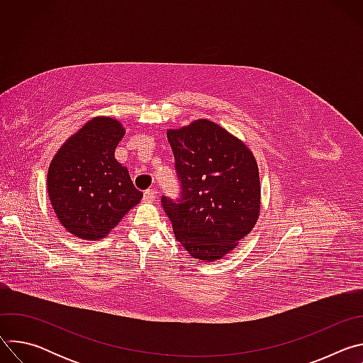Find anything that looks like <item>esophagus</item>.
I'll return each instance as SVG.
<instances>
[{
  "instance_id": "1",
  "label": "esophagus",
  "mask_w": 363,
  "mask_h": 363,
  "mask_svg": "<svg viewBox=\"0 0 363 363\" xmlns=\"http://www.w3.org/2000/svg\"><path fill=\"white\" fill-rule=\"evenodd\" d=\"M155 198H157V192H155V189H146L143 192V201L150 202V201H155Z\"/></svg>"
}]
</instances>
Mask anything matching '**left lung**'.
Returning <instances> with one entry per match:
<instances>
[{"instance_id":"1","label":"left lung","mask_w":363,"mask_h":363,"mask_svg":"<svg viewBox=\"0 0 363 363\" xmlns=\"http://www.w3.org/2000/svg\"><path fill=\"white\" fill-rule=\"evenodd\" d=\"M181 182L161 202L177 240L196 260L216 262L254 228L260 178L251 150L217 123L199 119L167 132Z\"/></svg>"}]
</instances>
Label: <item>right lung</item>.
I'll return each instance as SVG.
<instances>
[{
  "instance_id": "right-lung-1",
  "label": "right lung",
  "mask_w": 363,
  "mask_h": 363,
  "mask_svg": "<svg viewBox=\"0 0 363 363\" xmlns=\"http://www.w3.org/2000/svg\"><path fill=\"white\" fill-rule=\"evenodd\" d=\"M125 128L112 118H94L66 140L50 164V202L73 235L100 240L142 199L129 172L115 158Z\"/></svg>"
}]
</instances>
